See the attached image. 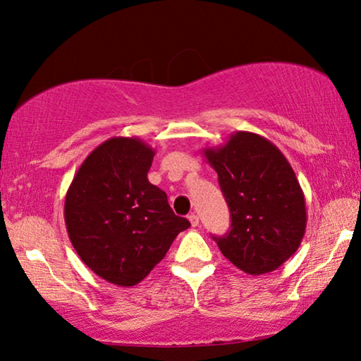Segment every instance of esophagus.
<instances>
[{
	"mask_svg": "<svg viewBox=\"0 0 361 361\" xmlns=\"http://www.w3.org/2000/svg\"><path fill=\"white\" fill-rule=\"evenodd\" d=\"M188 218H189V223H191L192 228H195V226H199V216L195 215V213H191V215H189Z\"/></svg>",
	"mask_w": 361,
	"mask_h": 361,
	"instance_id": "obj_1",
	"label": "esophagus"
}]
</instances>
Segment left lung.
I'll return each mask as SVG.
<instances>
[{"mask_svg": "<svg viewBox=\"0 0 361 361\" xmlns=\"http://www.w3.org/2000/svg\"><path fill=\"white\" fill-rule=\"evenodd\" d=\"M229 205L231 231L213 237L232 264L250 276L279 269L296 253L307 212L296 173L276 145L253 132H234L204 148Z\"/></svg>", "mask_w": 361, "mask_h": 361, "instance_id": "8db88e82", "label": "left lung"}]
</instances>
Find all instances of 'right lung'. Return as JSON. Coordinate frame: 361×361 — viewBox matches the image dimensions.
I'll list each match as a JSON object with an SVG mask.
<instances>
[{
  "instance_id": "add662e5",
  "label": "right lung",
  "mask_w": 361,
  "mask_h": 361,
  "mask_svg": "<svg viewBox=\"0 0 361 361\" xmlns=\"http://www.w3.org/2000/svg\"><path fill=\"white\" fill-rule=\"evenodd\" d=\"M156 151L138 137H111L84 159L65 197L71 245L90 271L118 286L142 282L191 223L151 185Z\"/></svg>"
}]
</instances>
